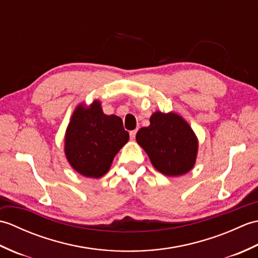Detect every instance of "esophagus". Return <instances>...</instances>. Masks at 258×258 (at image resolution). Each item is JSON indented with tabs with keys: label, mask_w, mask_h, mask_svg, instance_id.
<instances>
[{
	"label": "esophagus",
	"mask_w": 258,
	"mask_h": 258,
	"mask_svg": "<svg viewBox=\"0 0 258 258\" xmlns=\"http://www.w3.org/2000/svg\"><path fill=\"white\" fill-rule=\"evenodd\" d=\"M136 133H138V130H133V131H131V132H130V136H131V139H135Z\"/></svg>",
	"instance_id": "1"
}]
</instances>
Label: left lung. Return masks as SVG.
Listing matches in <instances>:
<instances>
[{"label": "left lung", "mask_w": 258, "mask_h": 258, "mask_svg": "<svg viewBox=\"0 0 258 258\" xmlns=\"http://www.w3.org/2000/svg\"><path fill=\"white\" fill-rule=\"evenodd\" d=\"M136 142L152 165L166 176L188 173L196 163L199 140L190 125L176 113H153L150 125L139 130Z\"/></svg>", "instance_id": "8db88e82"}]
</instances>
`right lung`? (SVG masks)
I'll return each instance as SVG.
<instances>
[{
  "label": "right lung",
  "instance_id": "add662e5",
  "mask_svg": "<svg viewBox=\"0 0 258 258\" xmlns=\"http://www.w3.org/2000/svg\"><path fill=\"white\" fill-rule=\"evenodd\" d=\"M128 139L122 118L104 114L100 101H93L90 106L81 103L65 132V157L75 172L100 178L108 172L115 155Z\"/></svg>",
  "mask_w": 258,
  "mask_h": 258
}]
</instances>
